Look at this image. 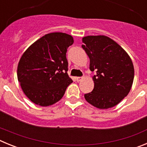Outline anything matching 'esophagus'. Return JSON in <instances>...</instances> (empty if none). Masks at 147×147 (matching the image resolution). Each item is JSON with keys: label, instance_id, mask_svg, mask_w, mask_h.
Segmentation results:
<instances>
[{"label": "esophagus", "instance_id": "obj_1", "mask_svg": "<svg viewBox=\"0 0 147 147\" xmlns=\"http://www.w3.org/2000/svg\"><path fill=\"white\" fill-rule=\"evenodd\" d=\"M82 79H83L82 77H76V81H77V82L82 81Z\"/></svg>", "mask_w": 147, "mask_h": 147}]
</instances>
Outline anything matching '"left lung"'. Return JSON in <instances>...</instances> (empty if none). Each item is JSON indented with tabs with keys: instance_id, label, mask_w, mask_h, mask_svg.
Returning <instances> with one entry per match:
<instances>
[{
	"instance_id": "obj_1",
	"label": "left lung",
	"mask_w": 147,
	"mask_h": 147,
	"mask_svg": "<svg viewBox=\"0 0 147 147\" xmlns=\"http://www.w3.org/2000/svg\"><path fill=\"white\" fill-rule=\"evenodd\" d=\"M82 47L90 59L94 88L85 93L87 102L99 109L113 107L127 96L134 80V67L129 56L108 37L88 36Z\"/></svg>"
}]
</instances>
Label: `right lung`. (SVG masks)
<instances>
[{
    "label": "right lung",
    "mask_w": 147,
    "mask_h": 147,
    "mask_svg": "<svg viewBox=\"0 0 147 147\" xmlns=\"http://www.w3.org/2000/svg\"><path fill=\"white\" fill-rule=\"evenodd\" d=\"M71 35L61 32L45 34L28 48L18 66L22 90L32 102L42 107L55 104L73 82L67 74V48Z\"/></svg>",
    "instance_id": "add662e5"
}]
</instances>
